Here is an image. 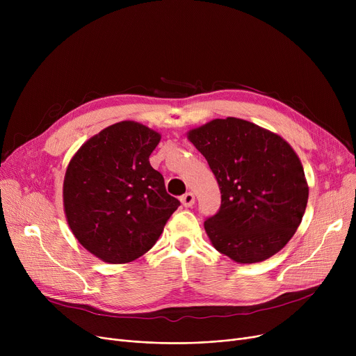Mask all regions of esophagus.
<instances>
[{"label": "esophagus", "mask_w": 356, "mask_h": 356, "mask_svg": "<svg viewBox=\"0 0 356 356\" xmlns=\"http://www.w3.org/2000/svg\"><path fill=\"white\" fill-rule=\"evenodd\" d=\"M180 202L184 208H192L195 204V195L192 192H188L184 193L181 197H180Z\"/></svg>", "instance_id": "34e87169"}]
</instances>
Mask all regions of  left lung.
Masks as SVG:
<instances>
[{"mask_svg":"<svg viewBox=\"0 0 356 356\" xmlns=\"http://www.w3.org/2000/svg\"><path fill=\"white\" fill-rule=\"evenodd\" d=\"M188 138L219 184L220 208L204 220L212 245L241 264L282 250L300 225L309 199L303 165L290 144L232 117L195 128Z\"/></svg>","mask_w":356,"mask_h":356,"instance_id":"8db88e82","label":"left lung"}]
</instances>
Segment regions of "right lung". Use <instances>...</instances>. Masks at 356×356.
Returning <instances> with one entry per match:
<instances>
[{
	"label": "right lung",
	"mask_w": 356,
	"mask_h": 356,
	"mask_svg": "<svg viewBox=\"0 0 356 356\" xmlns=\"http://www.w3.org/2000/svg\"><path fill=\"white\" fill-rule=\"evenodd\" d=\"M159 143L153 129L117 122L88 140L67 165V223L81 244L105 263L124 264L144 255L180 207L148 161Z\"/></svg>",
	"instance_id": "right-lung-1"
}]
</instances>
